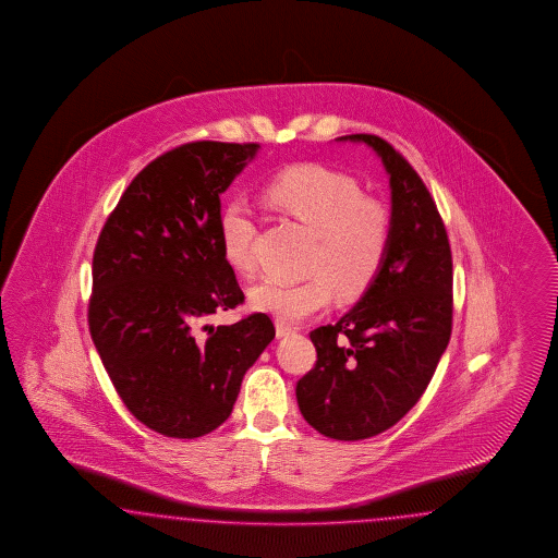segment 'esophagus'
<instances>
[{
	"instance_id": "34e87169",
	"label": "esophagus",
	"mask_w": 558,
	"mask_h": 558,
	"mask_svg": "<svg viewBox=\"0 0 558 558\" xmlns=\"http://www.w3.org/2000/svg\"><path fill=\"white\" fill-rule=\"evenodd\" d=\"M290 333H294V327H290L287 323L276 322V336L278 338H287Z\"/></svg>"
}]
</instances>
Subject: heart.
Returning <instances> with one entry per match:
<instances>
[{
  "instance_id": "heart-1",
  "label": "heart",
  "mask_w": 558,
  "mask_h": 558,
  "mask_svg": "<svg viewBox=\"0 0 558 558\" xmlns=\"http://www.w3.org/2000/svg\"><path fill=\"white\" fill-rule=\"evenodd\" d=\"M262 198L315 233V245L308 278H266L250 288L255 311L301 323L327 308L336 294L339 301H355L374 287L389 259L392 217L350 173L319 163L294 166L270 178ZM254 239L252 208L229 201L219 215L220 254L236 274L254 270Z\"/></svg>"
}]
</instances>
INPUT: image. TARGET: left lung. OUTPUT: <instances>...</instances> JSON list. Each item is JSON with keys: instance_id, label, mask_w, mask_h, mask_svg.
I'll list each match as a JSON object with an SVG mask.
<instances>
[{"instance_id": "obj_1", "label": "left lung", "mask_w": 558, "mask_h": 558, "mask_svg": "<svg viewBox=\"0 0 558 558\" xmlns=\"http://www.w3.org/2000/svg\"><path fill=\"white\" fill-rule=\"evenodd\" d=\"M348 136L389 171L392 245L362 301L311 331L317 362L296 383V401L325 438L355 441L383 434L422 399L450 341L454 301L450 241L420 173L385 138Z\"/></svg>"}]
</instances>
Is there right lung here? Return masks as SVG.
Returning a JSON list of instances; mask_svg holds the SVG:
<instances>
[{
	"instance_id": "right-lung-1",
	"label": "right lung",
	"mask_w": 558,
	"mask_h": 558,
	"mask_svg": "<svg viewBox=\"0 0 558 558\" xmlns=\"http://www.w3.org/2000/svg\"><path fill=\"white\" fill-rule=\"evenodd\" d=\"M257 143L194 141L141 169L101 227L89 333L122 403L149 429L192 439L225 422L276 329L266 313L208 325L243 304L219 243L220 194Z\"/></svg>"
}]
</instances>
